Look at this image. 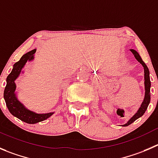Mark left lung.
Here are the masks:
<instances>
[{"label": "left lung", "mask_w": 158, "mask_h": 158, "mask_svg": "<svg viewBox=\"0 0 158 158\" xmlns=\"http://www.w3.org/2000/svg\"><path fill=\"white\" fill-rule=\"evenodd\" d=\"M133 54L134 55L135 58L140 63L143 65L144 68V85H145V97H144L143 102L141 104L140 108L139 109V110L137 111L136 114L130 118L128 121V123H126L125 125H123V127H127V126L130 125L131 123H133V122L136 119H137L138 118L142 116L144 114L145 111L148 109V106L150 103V101H151V80H150V71L148 67H147V65L145 64V63L143 61V60L141 59L140 56L139 55L137 52L134 49H130Z\"/></svg>", "instance_id": "8db88e82"}]
</instances>
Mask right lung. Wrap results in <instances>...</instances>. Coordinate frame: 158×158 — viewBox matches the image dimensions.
Segmentation results:
<instances>
[{"instance_id":"1","label":"right lung","mask_w":158,"mask_h":158,"mask_svg":"<svg viewBox=\"0 0 158 158\" xmlns=\"http://www.w3.org/2000/svg\"><path fill=\"white\" fill-rule=\"evenodd\" d=\"M36 49H32L30 52H27L21 57L20 60L14 64L12 70L9 73L7 77V85L4 91V98L5 100L6 106L9 112L14 116L17 117L22 121L29 124L35 123L46 120L53 114V112H49L46 114H38L27 109L22 103L18 100L15 95L16 86L15 81L21 73L22 69L23 68L27 61H30L34 59V53Z\"/></svg>"}]
</instances>
